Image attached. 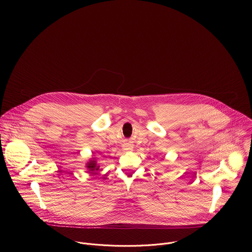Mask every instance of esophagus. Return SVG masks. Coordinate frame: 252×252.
Here are the masks:
<instances>
[{
    "label": "esophagus",
    "instance_id": "34e87169",
    "mask_svg": "<svg viewBox=\"0 0 252 252\" xmlns=\"http://www.w3.org/2000/svg\"><path fill=\"white\" fill-rule=\"evenodd\" d=\"M126 150H129V149H126Z\"/></svg>",
    "mask_w": 252,
    "mask_h": 252
}]
</instances>
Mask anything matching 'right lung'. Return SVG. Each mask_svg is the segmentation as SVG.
Listing matches in <instances>:
<instances>
[{
  "label": "right lung",
  "mask_w": 252,
  "mask_h": 252,
  "mask_svg": "<svg viewBox=\"0 0 252 252\" xmlns=\"http://www.w3.org/2000/svg\"><path fill=\"white\" fill-rule=\"evenodd\" d=\"M86 167H87L88 172H89L90 174H97L98 171H100L99 165H98L97 162H96V158H94V157L91 158L87 161Z\"/></svg>",
  "instance_id": "right-lung-1"
}]
</instances>
